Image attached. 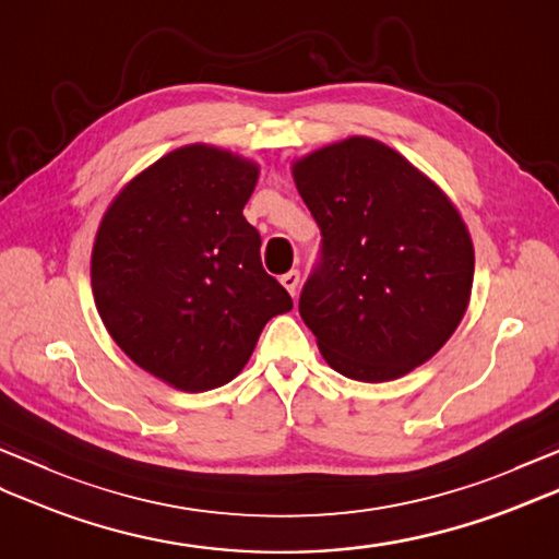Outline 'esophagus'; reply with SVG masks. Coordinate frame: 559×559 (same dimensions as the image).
<instances>
[{"mask_svg":"<svg viewBox=\"0 0 559 559\" xmlns=\"http://www.w3.org/2000/svg\"><path fill=\"white\" fill-rule=\"evenodd\" d=\"M281 283L286 286V290L295 298V293H298V283H300V271H288L286 276H281Z\"/></svg>","mask_w":559,"mask_h":559,"instance_id":"1","label":"esophagus"}]
</instances>
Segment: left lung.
I'll return each mask as SVG.
<instances>
[{
    "mask_svg": "<svg viewBox=\"0 0 559 559\" xmlns=\"http://www.w3.org/2000/svg\"><path fill=\"white\" fill-rule=\"evenodd\" d=\"M322 230L300 317L324 360L358 382H391L427 362L466 314L473 242L430 177L350 136L293 165Z\"/></svg>",
    "mask_w": 559,
    "mask_h": 559,
    "instance_id": "1",
    "label": "left lung"
}]
</instances>
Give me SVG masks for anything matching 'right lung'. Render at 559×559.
Segmentation results:
<instances>
[{"mask_svg":"<svg viewBox=\"0 0 559 559\" xmlns=\"http://www.w3.org/2000/svg\"><path fill=\"white\" fill-rule=\"evenodd\" d=\"M257 177L252 160L182 146L124 185L100 221L91 257L98 314L141 370L175 389L228 384L269 319L293 310L242 216Z\"/></svg>","mask_w":559,"mask_h":559,"instance_id":"1","label":"right lung"}]
</instances>
